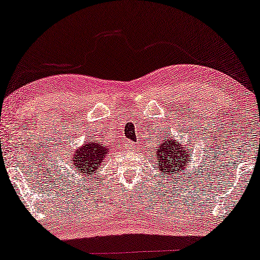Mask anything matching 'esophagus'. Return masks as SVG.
Segmentation results:
<instances>
[{
  "label": "esophagus",
  "mask_w": 260,
  "mask_h": 260,
  "mask_svg": "<svg viewBox=\"0 0 260 260\" xmlns=\"http://www.w3.org/2000/svg\"><path fill=\"white\" fill-rule=\"evenodd\" d=\"M134 148H135V145L133 144V142H131V141L125 142V149H126V151L133 152Z\"/></svg>",
  "instance_id": "34e87169"
}]
</instances>
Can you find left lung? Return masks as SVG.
<instances>
[{"label": "left lung", "mask_w": 260, "mask_h": 260, "mask_svg": "<svg viewBox=\"0 0 260 260\" xmlns=\"http://www.w3.org/2000/svg\"><path fill=\"white\" fill-rule=\"evenodd\" d=\"M155 155L152 158L155 159L156 171L159 172V175L170 174L173 177L182 170H186L188 166V162H191L192 148L191 146L182 145L178 139H172L164 137V140L158 141V147L154 149ZM179 179V178H178Z\"/></svg>", "instance_id": "left-lung-1"}]
</instances>
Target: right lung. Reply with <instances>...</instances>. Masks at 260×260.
Segmentation results:
<instances>
[{
    "label": "right lung",
    "instance_id": "1",
    "mask_svg": "<svg viewBox=\"0 0 260 260\" xmlns=\"http://www.w3.org/2000/svg\"><path fill=\"white\" fill-rule=\"evenodd\" d=\"M101 140L87 141L81 147L75 149L72 158V165L75 171L81 173L83 177L92 178L100 170L104 160L107 158V154L113 148L107 145H104Z\"/></svg>",
    "mask_w": 260,
    "mask_h": 260
}]
</instances>
